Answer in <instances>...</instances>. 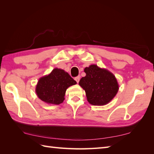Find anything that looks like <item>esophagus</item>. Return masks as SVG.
I'll list each match as a JSON object with an SVG mask.
<instances>
[{"mask_svg": "<svg viewBox=\"0 0 154 154\" xmlns=\"http://www.w3.org/2000/svg\"><path fill=\"white\" fill-rule=\"evenodd\" d=\"M75 80L76 81V82L78 83L79 82V80H80V77L79 76H78V77H76L75 78Z\"/></svg>", "mask_w": 154, "mask_h": 154, "instance_id": "obj_1", "label": "esophagus"}]
</instances>
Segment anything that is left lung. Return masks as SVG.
<instances>
[{
  "label": "left lung",
  "mask_w": 154,
  "mask_h": 154,
  "mask_svg": "<svg viewBox=\"0 0 154 154\" xmlns=\"http://www.w3.org/2000/svg\"><path fill=\"white\" fill-rule=\"evenodd\" d=\"M86 73L79 85L85 90L87 101L94 106H103L110 103L119 89L116 78L112 73L97 65H91L84 69Z\"/></svg>",
  "instance_id": "8db88e82"
}]
</instances>
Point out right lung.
<instances>
[{
    "label": "right lung",
    "mask_w": 154,
    "mask_h": 154,
    "mask_svg": "<svg viewBox=\"0 0 154 154\" xmlns=\"http://www.w3.org/2000/svg\"><path fill=\"white\" fill-rule=\"evenodd\" d=\"M77 82L61 69L55 68L50 74L39 79L35 87V93L43 102L48 104H60L65 100L68 87Z\"/></svg>",
    "instance_id": "right-lung-1"
}]
</instances>
